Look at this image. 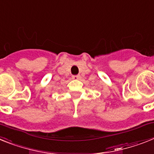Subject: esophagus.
Here are the masks:
<instances>
[{
  "instance_id": "1",
  "label": "esophagus",
  "mask_w": 154,
  "mask_h": 154,
  "mask_svg": "<svg viewBox=\"0 0 154 154\" xmlns=\"http://www.w3.org/2000/svg\"><path fill=\"white\" fill-rule=\"evenodd\" d=\"M72 79H73V80H80V79H81V76L73 75V76H72Z\"/></svg>"
}]
</instances>
